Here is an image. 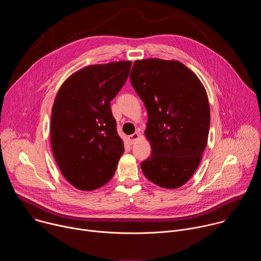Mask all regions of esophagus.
<instances>
[{
    "label": "esophagus",
    "instance_id": "1",
    "mask_svg": "<svg viewBox=\"0 0 261 261\" xmlns=\"http://www.w3.org/2000/svg\"><path fill=\"white\" fill-rule=\"evenodd\" d=\"M139 134L138 133H133V134H131V135H129L128 136V140H129V142L130 143H134L138 138H139Z\"/></svg>",
    "mask_w": 261,
    "mask_h": 261
}]
</instances>
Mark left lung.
<instances>
[{"label":"left lung","instance_id":"obj_1","mask_svg":"<svg viewBox=\"0 0 261 261\" xmlns=\"http://www.w3.org/2000/svg\"><path fill=\"white\" fill-rule=\"evenodd\" d=\"M131 85L146 108L152 154L140 163L147 179L174 189L197 169L207 142L210 105L195 74L177 61H135Z\"/></svg>","mask_w":261,"mask_h":261}]
</instances>
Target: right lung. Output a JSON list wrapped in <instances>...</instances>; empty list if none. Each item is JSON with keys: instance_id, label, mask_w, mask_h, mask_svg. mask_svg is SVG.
Masks as SVG:
<instances>
[{"instance_id": "1", "label": "right lung", "mask_w": 261, "mask_h": 261, "mask_svg": "<svg viewBox=\"0 0 261 261\" xmlns=\"http://www.w3.org/2000/svg\"><path fill=\"white\" fill-rule=\"evenodd\" d=\"M130 67L129 61L88 66L58 92L50 123L53 153L65 178L80 190L105 185L124 153L110 101L125 85Z\"/></svg>"}]
</instances>
